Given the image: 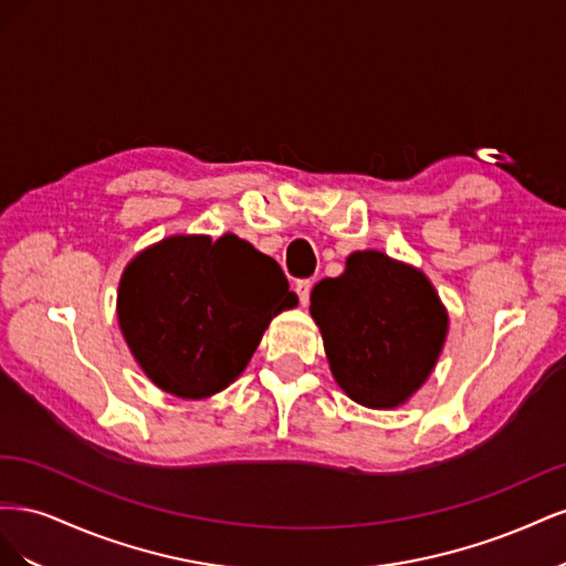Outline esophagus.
<instances>
[{
  "label": "esophagus",
  "mask_w": 566,
  "mask_h": 566,
  "mask_svg": "<svg viewBox=\"0 0 566 566\" xmlns=\"http://www.w3.org/2000/svg\"><path fill=\"white\" fill-rule=\"evenodd\" d=\"M312 281L310 279H302V281H297V285H295V293H297V297H300V302H302V306H306L310 304V295H312Z\"/></svg>",
  "instance_id": "esophagus-1"
}]
</instances>
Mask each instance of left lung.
I'll return each instance as SVG.
<instances>
[{"mask_svg": "<svg viewBox=\"0 0 566 566\" xmlns=\"http://www.w3.org/2000/svg\"><path fill=\"white\" fill-rule=\"evenodd\" d=\"M337 385L368 408L403 403L432 373L447 314L420 271L382 252H354L339 279L312 290Z\"/></svg>", "mask_w": 566, "mask_h": 566, "instance_id": "1", "label": "left lung"}]
</instances>
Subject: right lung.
Masks as SVG:
<instances>
[{
    "label": "right lung",
    "instance_id": "1",
    "mask_svg": "<svg viewBox=\"0 0 566 566\" xmlns=\"http://www.w3.org/2000/svg\"><path fill=\"white\" fill-rule=\"evenodd\" d=\"M295 304L279 262L248 241L175 235L127 266L117 318L153 382L205 399L243 373L269 321Z\"/></svg>",
    "mask_w": 566,
    "mask_h": 566
}]
</instances>
